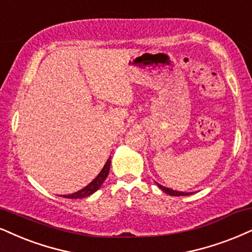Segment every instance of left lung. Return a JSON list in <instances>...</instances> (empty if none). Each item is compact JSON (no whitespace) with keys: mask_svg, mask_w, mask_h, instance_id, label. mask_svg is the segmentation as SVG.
Wrapping results in <instances>:
<instances>
[{"mask_svg":"<svg viewBox=\"0 0 252 252\" xmlns=\"http://www.w3.org/2000/svg\"><path fill=\"white\" fill-rule=\"evenodd\" d=\"M158 187H159L161 190L166 192V194L170 195V196H186V195H189L191 194V192H182V191H176V190H173V189H169V188H166L163 187V186L159 185V183H157Z\"/></svg>","mask_w":252,"mask_h":252,"instance_id":"obj_1","label":"left lung"}]
</instances>
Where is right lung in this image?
Listing matches in <instances>:
<instances>
[{
	"instance_id": "1",
	"label": "right lung",
	"mask_w": 252,
	"mask_h": 252,
	"mask_svg": "<svg viewBox=\"0 0 252 252\" xmlns=\"http://www.w3.org/2000/svg\"><path fill=\"white\" fill-rule=\"evenodd\" d=\"M110 166H111V157L108 158V160L106 161V163H105L104 168L101 169V172L98 174L97 178L93 180L92 182H90L86 187H84L83 189H80V190L73 192V194H70V195H64V197L66 198H83V197H86V196H90V195H92L93 192L97 191L99 188H100V186L104 183L105 180H106L107 175H108V172H110Z\"/></svg>"
}]
</instances>
